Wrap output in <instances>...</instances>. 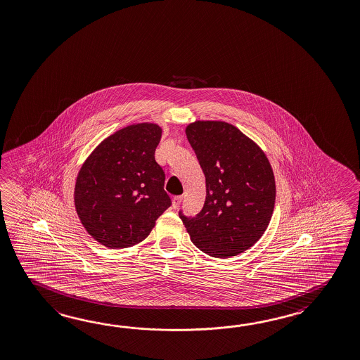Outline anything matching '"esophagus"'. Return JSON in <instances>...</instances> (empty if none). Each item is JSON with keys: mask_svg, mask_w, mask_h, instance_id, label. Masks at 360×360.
<instances>
[{"mask_svg": "<svg viewBox=\"0 0 360 360\" xmlns=\"http://www.w3.org/2000/svg\"><path fill=\"white\" fill-rule=\"evenodd\" d=\"M181 201H183V195H176V197H174V198H172V207H174V209L179 207Z\"/></svg>", "mask_w": 360, "mask_h": 360, "instance_id": "obj_1", "label": "esophagus"}]
</instances>
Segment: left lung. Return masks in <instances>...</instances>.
<instances>
[{
	"label": "left lung",
	"instance_id": "left-lung-1",
	"mask_svg": "<svg viewBox=\"0 0 360 360\" xmlns=\"http://www.w3.org/2000/svg\"><path fill=\"white\" fill-rule=\"evenodd\" d=\"M206 177V201L195 217L180 211L192 243L226 259L250 249L266 232L276 184L266 153L238 128L221 120H195L185 128Z\"/></svg>",
	"mask_w": 360,
	"mask_h": 360
}]
</instances>
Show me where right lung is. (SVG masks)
<instances>
[{"mask_svg":"<svg viewBox=\"0 0 360 360\" xmlns=\"http://www.w3.org/2000/svg\"><path fill=\"white\" fill-rule=\"evenodd\" d=\"M162 137L155 123H137L110 134L85 159L76 177L77 217L110 249L143 241L171 206L165 172L154 153Z\"/></svg>","mask_w":360,"mask_h":360,"instance_id":"obj_1","label":"right lung"}]
</instances>
